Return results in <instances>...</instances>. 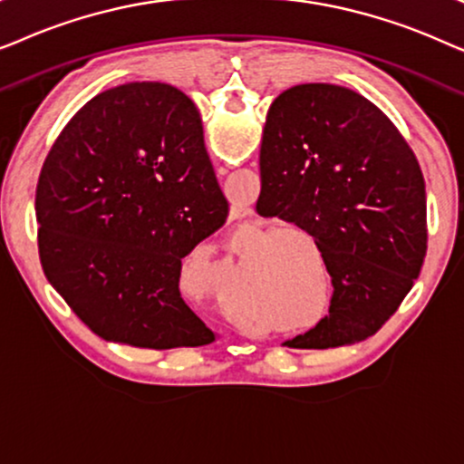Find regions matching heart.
Wrapping results in <instances>:
<instances>
[{"instance_id": "obj_1", "label": "heart", "mask_w": 464, "mask_h": 464, "mask_svg": "<svg viewBox=\"0 0 464 464\" xmlns=\"http://www.w3.org/2000/svg\"><path fill=\"white\" fill-rule=\"evenodd\" d=\"M297 234H300V237L304 238V243L314 245L313 238H310L306 232H297ZM278 237H281V234H278V232L266 234V226H253V227H249V232H245L243 237L238 238V246H240V251H249L253 245L259 243L257 245V251H268V249H272V246L276 245ZM268 285H270V287H276L275 281H268Z\"/></svg>"}]
</instances>
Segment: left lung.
I'll return each mask as SVG.
<instances>
[{
  "label": "left lung",
  "mask_w": 464,
  "mask_h": 464,
  "mask_svg": "<svg viewBox=\"0 0 464 464\" xmlns=\"http://www.w3.org/2000/svg\"><path fill=\"white\" fill-rule=\"evenodd\" d=\"M257 211L310 232L332 276L329 314L285 346L370 338L395 314L427 253L420 164L397 126L359 92L297 84L272 101Z\"/></svg>",
  "instance_id": "8db88e82"
}]
</instances>
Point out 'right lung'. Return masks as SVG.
I'll list each match as a JSON object with an SVG mask.
<instances>
[{"instance_id":"add662e5","label":"right lung","mask_w":464,"mask_h":464,"mask_svg":"<svg viewBox=\"0 0 464 464\" xmlns=\"http://www.w3.org/2000/svg\"><path fill=\"white\" fill-rule=\"evenodd\" d=\"M35 211L44 275L101 338L158 351L218 340L179 276L227 200L179 88L129 82L88 101L44 162Z\"/></svg>"}]
</instances>
